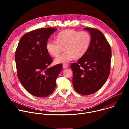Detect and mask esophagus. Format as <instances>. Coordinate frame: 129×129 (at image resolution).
<instances>
[{
    "label": "esophagus",
    "mask_w": 129,
    "mask_h": 129,
    "mask_svg": "<svg viewBox=\"0 0 129 129\" xmlns=\"http://www.w3.org/2000/svg\"><path fill=\"white\" fill-rule=\"evenodd\" d=\"M69 67V65H67V64H63V68L64 69H66V68H68Z\"/></svg>",
    "instance_id": "1"
}]
</instances>
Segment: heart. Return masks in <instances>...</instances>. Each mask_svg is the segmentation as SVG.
<instances>
[{"instance_id":"1","label":"heart","mask_w":129,"mask_h":129,"mask_svg":"<svg viewBox=\"0 0 129 129\" xmlns=\"http://www.w3.org/2000/svg\"><path fill=\"white\" fill-rule=\"evenodd\" d=\"M56 40L47 42L46 51L51 56L57 57L65 47L66 52L55 58L54 62L66 64L75 57L79 58L85 55L90 46L91 38L87 31L66 29L58 34Z\"/></svg>"}]
</instances>
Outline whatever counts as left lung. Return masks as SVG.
<instances>
[{
    "label": "left lung",
    "mask_w": 129,
    "mask_h": 129,
    "mask_svg": "<svg viewBox=\"0 0 129 129\" xmlns=\"http://www.w3.org/2000/svg\"><path fill=\"white\" fill-rule=\"evenodd\" d=\"M84 29L90 34V46L85 55L76 63H72L71 67L74 89L81 94L89 95L100 89L109 75L111 50L100 30L92 28Z\"/></svg>",
    "instance_id": "1"
}]
</instances>
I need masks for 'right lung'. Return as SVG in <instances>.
<instances>
[{
  "mask_svg": "<svg viewBox=\"0 0 129 129\" xmlns=\"http://www.w3.org/2000/svg\"><path fill=\"white\" fill-rule=\"evenodd\" d=\"M56 28L37 29L20 39L15 53L17 75L24 88L38 97L49 96L56 87V80L62 70V64L51 67L52 59L46 44Z\"/></svg>",
  "mask_w": 129,
  "mask_h": 129,
  "instance_id": "1",
  "label": "right lung"
}]
</instances>
